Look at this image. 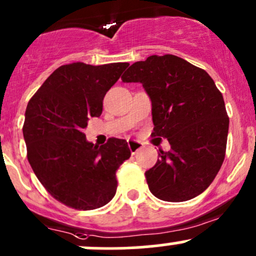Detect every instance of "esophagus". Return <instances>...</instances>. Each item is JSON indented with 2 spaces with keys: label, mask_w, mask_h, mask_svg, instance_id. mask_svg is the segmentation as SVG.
<instances>
[{
  "label": "esophagus",
  "mask_w": 256,
  "mask_h": 256,
  "mask_svg": "<svg viewBox=\"0 0 256 256\" xmlns=\"http://www.w3.org/2000/svg\"><path fill=\"white\" fill-rule=\"evenodd\" d=\"M128 146L130 149L132 154H136V152L140 150L143 148V144L140 142H136V140H128Z\"/></svg>",
  "instance_id": "1"
}]
</instances>
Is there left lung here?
I'll use <instances>...</instances> for the list:
<instances>
[{"instance_id":"left-lung-1","label":"left lung","mask_w":256,"mask_h":256,"mask_svg":"<svg viewBox=\"0 0 256 256\" xmlns=\"http://www.w3.org/2000/svg\"><path fill=\"white\" fill-rule=\"evenodd\" d=\"M123 82H140L152 100L153 133L166 138L156 166L146 172L149 190L166 202H186L203 193L225 158L229 117L210 76L173 54L133 63Z\"/></svg>"}]
</instances>
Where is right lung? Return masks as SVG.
Listing matches in <instances>:
<instances>
[{
  "label": "right lung",
  "mask_w": 256,
  "mask_h": 256,
  "mask_svg": "<svg viewBox=\"0 0 256 256\" xmlns=\"http://www.w3.org/2000/svg\"><path fill=\"white\" fill-rule=\"evenodd\" d=\"M129 63L58 67L30 100L24 123L27 159L46 190L70 208L92 210L112 200L118 168L130 156L124 139L98 146L83 129Z\"/></svg>",
  "instance_id": "obj_1"
}]
</instances>
